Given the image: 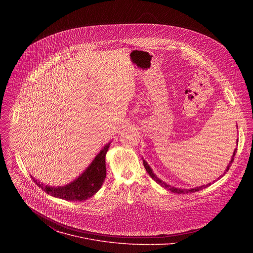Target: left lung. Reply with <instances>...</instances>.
<instances>
[{
  "instance_id": "8db88e82",
  "label": "left lung",
  "mask_w": 253,
  "mask_h": 253,
  "mask_svg": "<svg viewBox=\"0 0 253 253\" xmlns=\"http://www.w3.org/2000/svg\"><path fill=\"white\" fill-rule=\"evenodd\" d=\"M236 153H237V148L235 149V151H234V153H233L232 159H231V161H230V163H229V165H228L227 169H225L224 173H223V174H222L220 177L224 176V175H225V173H226V172L229 170L230 167L232 166V163L234 162V158H235V156H236ZM143 165H144V168L146 169V171L149 173V175L152 177V179H154V180L156 181V182H157L159 185H161L162 187L166 188L167 190H169V191H170V192H172V193H176V194H188V193H195V192H198V191H200V190H203V189H205V188H207V187L211 186V183H209V184H207V185H204V186H200V187H196V188H192V189H180V188H175V187H172V186H170V185H169V184L165 183L164 181L161 180L160 178H158V177H157V176L154 174V172H153L152 169L150 168V166L147 164V162L144 161V160H143ZM220 177H218V179H219Z\"/></svg>"
}]
</instances>
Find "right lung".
Returning <instances> with one entry per match:
<instances>
[{"mask_svg":"<svg viewBox=\"0 0 253 253\" xmlns=\"http://www.w3.org/2000/svg\"><path fill=\"white\" fill-rule=\"evenodd\" d=\"M111 142L105 145L94 158L89 167L75 180L62 187H50L32 179L48 195L65 201H85L92 197L101 188L106 177L105 157Z\"/></svg>","mask_w":253,"mask_h":253,"instance_id":"obj_1","label":"right lung"}]
</instances>
